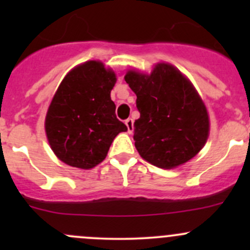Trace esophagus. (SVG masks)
<instances>
[{
  "label": "esophagus",
  "instance_id": "1",
  "mask_svg": "<svg viewBox=\"0 0 250 250\" xmlns=\"http://www.w3.org/2000/svg\"><path fill=\"white\" fill-rule=\"evenodd\" d=\"M125 125H127L128 128V132L129 133H133V130H134V121H133V118H127V120L125 121Z\"/></svg>",
  "mask_w": 250,
  "mask_h": 250
}]
</instances>
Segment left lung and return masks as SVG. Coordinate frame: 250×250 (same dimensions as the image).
<instances>
[{
    "label": "left lung",
    "mask_w": 250,
    "mask_h": 250,
    "mask_svg": "<svg viewBox=\"0 0 250 250\" xmlns=\"http://www.w3.org/2000/svg\"><path fill=\"white\" fill-rule=\"evenodd\" d=\"M125 80L137 94L133 138L141 157L165 169L195 157L208 139L209 117L192 83L165 62L150 75L129 70Z\"/></svg>",
    "instance_id": "1"
}]
</instances>
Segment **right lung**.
Segmentation results:
<instances>
[{"mask_svg": "<svg viewBox=\"0 0 250 250\" xmlns=\"http://www.w3.org/2000/svg\"><path fill=\"white\" fill-rule=\"evenodd\" d=\"M112 70L95 60L72 69L62 81L46 116L53 152L71 167L90 169L105 160L116 135L127 125L116 117L110 93Z\"/></svg>", "mask_w": 250, "mask_h": 250, "instance_id": "1", "label": "right lung"}]
</instances>
